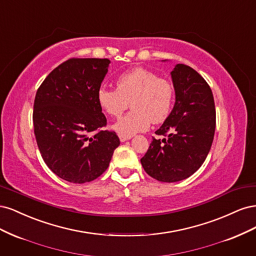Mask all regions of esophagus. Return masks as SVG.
Returning a JSON list of instances; mask_svg holds the SVG:
<instances>
[{
  "label": "esophagus",
  "mask_w": 256,
  "mask_h": 256,
  "mask_svg": "<svg viewBox=\"0 0 256 256\" xmlns=\"http://www.w3.org/2000/svg\"><path fill=\"white\" fill-rule=\"evenodd\" d=\"M118 136H120V142H125V141L130 140V138H131V136H122V134H120Z\"/></svg>",
  "instance_id": "1"
}]
</instances>
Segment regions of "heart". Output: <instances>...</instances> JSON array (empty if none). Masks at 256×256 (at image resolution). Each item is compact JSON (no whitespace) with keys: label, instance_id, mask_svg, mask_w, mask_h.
Masks as SVG:
<instances>
[{"label":"heart","instance_id":"b5f03b06","mask_svg":"<svg viewBox=\"0 0 256 256\" xmlns=\"http://www.w3.org/2000/svg\"><path fill=\"white\" fill-rule=\"evenodd\" d=\"M173 97L171 83L142 67L120 74L116 88L102 86L97 92L99 106L112 118L122 116L130 102L132 111L113 126L116 132L128 136L145 131L150 122L166 120L172 109Z\"/></svg>","mask_w":256,"mask_h":256}]
</instances>
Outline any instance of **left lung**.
Masks as SVG:
<instances>
[{"instance_id":"8db88e82","label":"left lung","mask_w":256,"mask_h":256,"mask_svg":"<svg viewBox=\"0 0 256 256\" xmlns=\"http://www.w3.org/2000/svg\"><path fill=\"white\" fill-rule=\"evenodd\" d=\"M175 90L172 112L141 159L145 172L154 180L175 182L186 180L203 164L216 129L212 92L194 69L177 64L171 72Z\"/></svg>"}]
</instances>
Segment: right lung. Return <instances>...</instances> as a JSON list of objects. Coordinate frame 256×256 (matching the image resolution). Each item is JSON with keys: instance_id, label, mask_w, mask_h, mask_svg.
<instances>
[{"instance_id": "right-lung-1", "label": "right lung", "mask_w": 256, "mask_h": 256, "mask_svg": "<svg viewBox=\"0 0 256 256\" xmlns=\"http://www.w3.org/2000/svg\"><path fill=\"white\" fill-rule=\"evenodd\" d=\"M108 58H69L37 90L33 124L44 164L60 178L84 184L109 166L120 138L102 130L106 118L97 92L108 72Z\"/></svg>"}]
</instances>
